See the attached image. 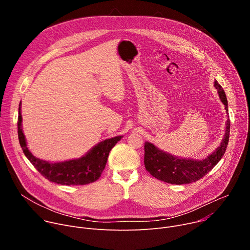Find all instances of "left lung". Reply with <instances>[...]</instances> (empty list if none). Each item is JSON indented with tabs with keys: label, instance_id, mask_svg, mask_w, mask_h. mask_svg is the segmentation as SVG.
<instances>
[{
	"label": "left lung",
	"instance_id": "left-lung-1",
	"mask_svg": "<svg viewBox=\"0 0 250 250\" xmlns=\"http://www.w3.org/2000/svg\"><path fill=\"white\" fill-rule=\"evenodd\" d=\"M215 87L218 90L219 96L223 104L227 114L228 110V100L223 87L215 81ZM229 128L230 121L228 119L226 132L221 146L208 155L206 159L193 160L178 158L169 153H166L150 142L145 144V165L146 169L158 180L164 181L170 184H189L196 182L203 178L207 173H208L224 156L229 138Z\"/></svg>",
	"mask_w": 250,
	"mask_h": 250
}]
</instances>
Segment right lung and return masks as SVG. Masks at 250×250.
<instances>
[{
  "label": "right lung",
  "instance_id": "add662e5",
  "mask_svg": "<svg viewBox=\"0 0 250 250\" xmlns=\"http://www.w3.org/2000/svg\"><path fill=\"white\" fill-rule=\"evenodd\" d=\"M18 134L21 147L34 168H37V170L50 182L68 186L86 185L97 181L105 167L111 149L123 137L119 135L101 141L86 155L78 159L57 163H50L41 160L40 158L33 156L26 147L25 137L21 129V104L18 118Z\"/></svg>",
  "mask_w": 250,
  "mask_h": 250
}]
</instances>
